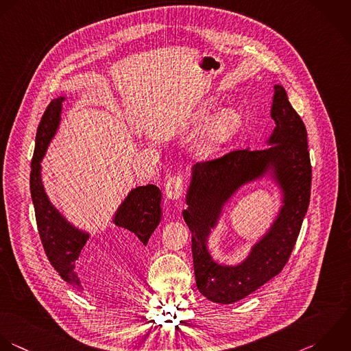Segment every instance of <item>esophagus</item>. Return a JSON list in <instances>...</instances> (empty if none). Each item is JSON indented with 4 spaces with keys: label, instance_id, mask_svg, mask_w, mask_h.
I'll return each instance as SVG.
<instances>
[{
    "label": "esophagus",
    "instance_id": "1",
    "mask_svg": "<svg viewBox=\"0 0 351 351\" xmlns=\"http://www.w3.org/2000/svg\"><path fill=\"white\" fill-rule=\"evenodd\" d=\"M186 176L184 175H173L167 180L165 184V194L169 199H179L184 191Z\"/></svg>",
    "mask_w": 351,
    "mask_h": 351
}]
</instances>
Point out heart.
Masks as SVG:
<instances>
[{
  "mask_svg": "<svg viewBox=\"0 0 351 351\" xmlns=\"http://www.w3.org/2000/svg\"><path fill=\"white\" fill-rule=\"evenodd\" d=\"M216 110L215 101H208L199 106L193 116V124L197 128L205 127ZM242 124V116L235 109H227L220 113L208 127L205 138L201 145V153L204 156L216 154L239 130Z\"/></svg>",
  "mask_w": 351,
  "mask_h": 351,
  "instance_id": "b5f03b06",
  "label": "heart"
}]
</instances>
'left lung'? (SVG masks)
<instances>
[{
  "instance_id": "left-lung-1",
  "label": "left lung",
  "mask_w": 351,
  "mask_h": 351,
  "mask_svg": "<svg viewBox=\"0 0 351 351\" xmlns=\"http://www.w3.org/2000/svg\"><path fill=\"white\" fill-rule=\"evenodd\" d=\"M276 127L269 147L232 150L221 157L197 162L187 191L183 217L193 235V260L199 293L212 302L234 304L254 293L287 264L308 212L312 165L306 127L291 106L286 90L276 84L271 109ZM272 167L285 198L281 213L267 235L237 267L215 263L206 247L210 228L222 205L242 184Z\"/></svg>"
}]
</instances>
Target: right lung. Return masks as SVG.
Wrapping results in <instances>:
<instances>
[{"instance_id":"add662e5","label":"right lung","mask_w":351,"mask_h":351,"mask_svg":"<svg viewBox=\"0 0 351 351\" xmlns=\"http://www.w3.org/2000/svg\"><path fill=\"white\" fill-rule=\"evenodd\" d=\"M64 97L53 99L38 125L35 150L31 161L29 190L35 209L39 238L50 265L60 274L61 279L82 290L80 280L75 272L76 260L88 239V234L71 226L50 204L40 180V160L56 134L60 123L61 102ZM161 219V191L154 184L134 189L117 209L113 223L125 230L128 235L138 239V246H146L150 235Z\"/></svg>"}]
</instances>
